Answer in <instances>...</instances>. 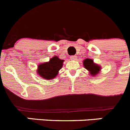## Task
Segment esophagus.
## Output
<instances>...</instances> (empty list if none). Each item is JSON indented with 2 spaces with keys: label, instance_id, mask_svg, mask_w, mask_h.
Returning <instances> with one entry per match:
<instances>
[{
  "label": "esophagus",
  "instance_id": "obj_1",
  "mask_svg": "<svg viewBox=\"0 0 130 130\" xmlns=\"http://www.w3.org/2000/svg\"><path fill=\"white\" fill-rule=\"evenodd\" d=\"M71 59L72 60H76L77 59V56H71Z\"/></svg>",
  "mask_w": 130,
  "mask_h": 130
}]
</instances>
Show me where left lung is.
<instances>
[{
    "instance_id": "8db88e82",
    "label": "left lung",
    "mask_w": 130,
    "mask_h": 130,
    "mask_svg": "<svg viewBox=\"0 0 130 130\" xmlns=\"http://www.w3.org/2000/svg\"><path fill=\"white\" fill-rule=\"evenodd\" d=\"M83 67L89 72L92 77L96 76L101 71V67L94 62L93 59L87 58L83 60Z\"/></svg>"
}]
</instances>
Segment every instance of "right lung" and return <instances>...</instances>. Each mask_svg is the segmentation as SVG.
<instances>
[{"instance_id": "obj_1", "label": "right lung", "mask_w": 130, "mask_h": 130, "mask_svg": "<svg viewBox=\"0 0 130 130\" xmlns=\"http://www.w3.org/2000/svg\"><path fill=\"white\" fill-rule=\"evenodd\" d=\"M63 59H59L58 56H54L48 61L38 65L36 72L40 77L45 79H53L58 75L59 71L63 65Z\"/></svg>"}]
</instances>
